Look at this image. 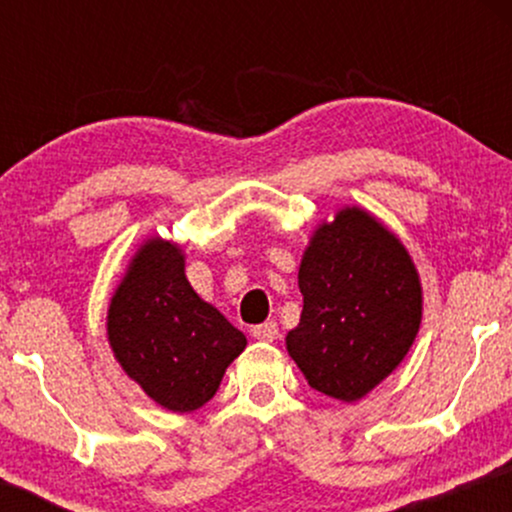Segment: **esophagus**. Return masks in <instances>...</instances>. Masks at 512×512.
I'll use <instances>...</instances> for the list:
<instances>
[{"label": "esophagus", "instance_id": "1", "mask_svg": "<svg viewBox=\"0 0 512 512\" xmlns=\"http://www.w3.org/2000/svg\"><path fill=\"white\" fill-rule=\"evenodd\" d=\"M252 337L260 339V342H274L279 337V325L276 322H264V325L252 327Z\"/></svg>", "mask_w": 512, "mask_h": 512}]
</instances>
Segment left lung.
<instances>
[{"mask_svg": "<svg viewBox=\"0 0 512 512\" xmlns=\"http://www.w3.org/2000/svg\"><path fill=\"white\" fill-rule=\"evenodd\" d=\"M303 313L286 349L322 395L358 402L395 370L421 325V281L407 248L358 207L310 238L298 269Z\"/></svg>", "mask_w": 512, "mask_h": 512, "instance_id": "1", "label": "left lung"}]
</instances>
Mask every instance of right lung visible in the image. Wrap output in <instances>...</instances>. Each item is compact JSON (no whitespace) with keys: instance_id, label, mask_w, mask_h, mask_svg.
I'll use <instances>...</instances> for the list:
<instances>
[{"instance_id":"1","label":"right lung","mask_w":512,"mask_h":512,"mask_svg":"<svg viewBox=\"0 0 512 512\" xmlns=\"http://www.w3.org/2000/svg\"><path fill=\"white\" fill-rule=\"evenodd\" d=\"M108 342L146 395L163 409L185 414L216 395L248 339L197 296L178 245L151 238L113 293Z\"/></svg>"}]
</instances>
